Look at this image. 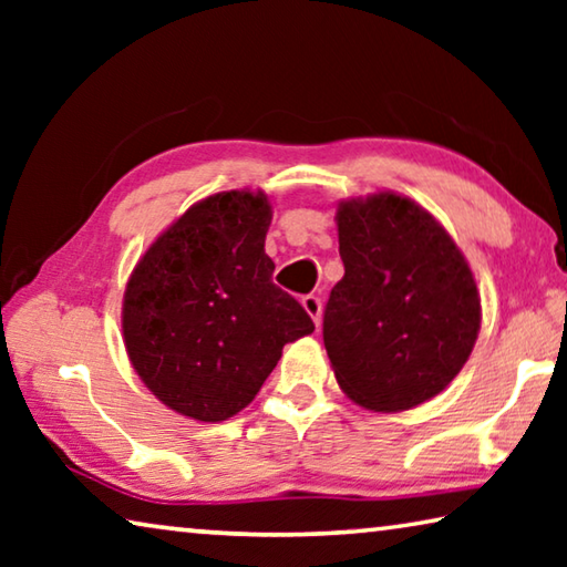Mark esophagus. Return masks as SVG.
I'll return each instance as SVG.
<instances>
[{
	"mask_svg": "<svg viewBox=\"0 0 567 567\" xmlns=\"http://www.w3.org/2000/svg\"><path fill=\"white\" fill-rule=\"evenodd\" d=\"M302 307H305V312L312 318V322L320 324V315H322L320 297H318V295H305V297H302Z\"/></svg>",
	"mask_w": 567,
	"mask_h": 567,
	"instance_id": "esophagus-1",
	"label": "esophagus"
}]
</instances>
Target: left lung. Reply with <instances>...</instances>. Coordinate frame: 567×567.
Returning a JSON list of instances; mask_svg holds the SVG:
<instances>
[{
  "instance_id": "1",
  "label": "left lung",
  "mask_w": 567,
  "mask_h": 567,
  "mask_svg": "<svg viewBox=\"0 0 567 567\" xmlns=\"http://www.w3.org/2000/svg\"><path fill=\"white\" fill-rule=\"evenodd\" d=\"M344 265L324 307L322 338L344 395L402 412L443 392L480 332L473 270L437 219L398 192L342 199Z\"/></svg>"
}]
</instances>
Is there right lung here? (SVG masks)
<instances>
[{
    "mask_svg": "<svg viewBox=\"0 0 567 567\" xmlns=\"http://www.w3.org/2000/svg\"><path fill=\"white\" fill-rule=\"evenodd\" d=\"M265 192L199 199L140 257L122 300V334L140 380L162 405L199 422L247 408L282 358L310 334L302 305L272 282Z\"/></svg>",
    "mask_w": 567,
    "mask_h": 567,
    "instance_id": "1",
    "label": "right lung"
}]
</instances>
